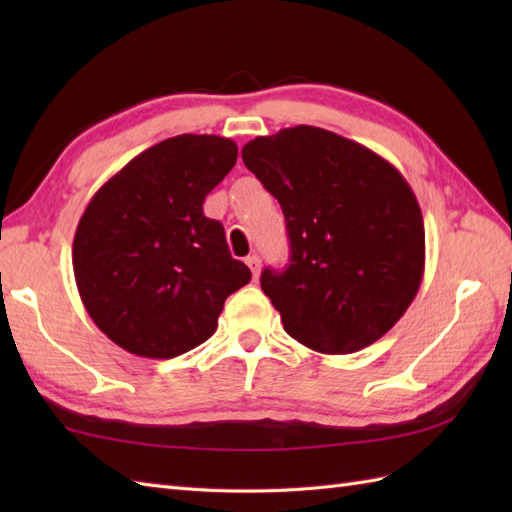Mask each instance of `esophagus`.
Instances as JSON below:
<instances>
[{
    "label": "esophagus",
    "mask_w": 512,
    "mask_h": 512,
    "mask_svg": "<svg viewBox=\"0 0 512 512\" xmlns=\"http://www.w3.org/2000/svg\"><path fill=\"white\" fill-rule=\"evenodd\" d=\"M246 264L250 268V273H253V277L257 279L259 277V268H262V259H259V255H248L246 257Z\"/></svg>",
    "instance_id": "obj_1"
}]
</instances>
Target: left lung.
<instances>
[{
  "label": "left lung",
  "instance_id": "8db88e82",
  "mask_svg": "<svg viewBox=\"0 0 512 512\" xmlns=\"http://www.w3.org/2000/svg\"><path fill=\"white\" fill-rule=\"evenodd\" d=\"M242 160L286 217L290 264L262 273L284 330L321 354L376 343L424 273L422 211L407 180L372 149L312 125L250 140Z\"/></svg>",
  "mask_w": 512,
  "mask_h": 512
}]
</instances>
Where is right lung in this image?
<instances>
[{"label": "right lung", "mask_w": 512, "mask_h": 512, "mask_svg": "<svg viewBox=\"0 0 512 512\" xmlns=\"http://www.w3.org/2000/svg\"><path fill=\"white\" fill-rule=\"evenodd\" d=\"M235 162L231 138L173 136L129 160L85 206L72 246L76 288L118 347L145 358L189 352L250 281L224 226L202 209Z\"/></svg>", "instance_id": "1"}]
</instances>
